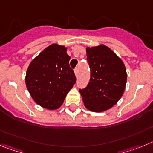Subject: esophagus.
Masks as SVG:
<instances>
[{"label":"esophagus","mask_w":153,"mask_h":153,"mask_svg":"<svg viewBox=\"0 0 153 153\" xmlns=\"http://www.w3.org/2000/svg\"><path fill=\"white\" fill-rule=\"evenodd\" d=\"M74 73H75V75L77 76L78 74H79V69H78V67H76L74 69Z\"/></svg>","instance_id":"esophagus-1"}]
</instances>
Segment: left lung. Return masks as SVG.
Listing matches in <instances>:
<instances>
[{"instance_id": "8db88e82", "label": "left lung", "mask_w": 153, "mask_h": 153, "mask_svg": "<svg viewBox=\"0 0 153 153\" xmlns=\"http://www.w3.org/2000/svg\"><path fill=\"white\" fill-rule=\"evenodd\" d=\"M91 69L90 82L79 89L84 106L100 113L112 108L122 97L127 83L123 61L104 45L86 48Z\"/></svg>"}]
</instances>
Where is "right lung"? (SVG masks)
<instances>
[{"mask_svg": "<svg viewBox=\"0 0 153 153\" xmlns=\"http://www.w3.org/2000/svg\"><path fill=\"white\" fill-rule=\"evenodd\" d=\"M66 51L65 46L49 45L30 62L26 71V85L30 95L47 109L61 106L76 80Z\"/></svg>", "mask_w": 153, "mask_h": 153, "instance_id": "right-lung-1", "label": "right lung"}]
</instances>
